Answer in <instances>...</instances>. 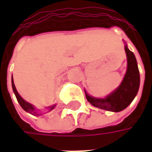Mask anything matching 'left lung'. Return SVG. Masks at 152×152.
<instances>
[{
	"label": "left lung",
	"instance_id": "left-lung-1",
	"mask_svg": "<svg viewBox=\"0 0 152 152\" xmlns=\"http://www.w3.org/2000/svg\"><path fill=\"white\" fill-rule=\"evenodd\" d=\"M124 50L127 56V71L117 89L104 99L92 97L86 91V99L94 107L109 112H121L130 104L137 95L140 86L137 60L134 53L129 50L126 43Z\"/></svg>",
	"mask_w": 152,
	"mask_h": 152
}]
</instances>
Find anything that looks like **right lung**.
<instances>
[{
    "label": "right lung",
    "mask_w": 152,
    "mask_h": 152,
    "mask_svg": "<svg viewBox=\"0 0 152 152\" xmlns=\"http://www.w3.org/2000/svg\"><path fill=\"white\" fill-rule=\"evenodd\" d=\"M11 82H12V88H13V91L15 93V96H16V99L18 100V103L20 104V106L22 107V108L24 110L25 112H28V113H30V114L33 115H41V113H39V112L37 111V109L34 106L31 104V103H29L27 101H25L24 99L22 98L21 96L19 95V94L17 91V89L15 88V83H14V80H13V76H12V79H11ZM55 106L56 105H52L50 106V107H47L46 108L49 109V112L50 111H52L54 107H55Z\"/></svg>",
    "instance_id": "right-lung-1"
}]
</instances>
